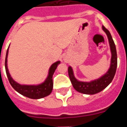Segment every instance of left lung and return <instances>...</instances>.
Instances as JSON below:
<instances>
[{
  "label": "left lung",
  "instance_id": "obj_1",
  "mask_svg": "<svg viewBox=\"0 0 127 127\" xmlns=\"http://www.w3.org/2000/svg\"><path fill=\"white\" fill-rule=\"evenodd\" d=\"M102 30L105 32V33L107 35L109 44H110V48H111V55H112L111 66L106 74H104L99 79H96L95 81H92L89 83L81 82L74 77L72 67L69 66L68 68V76L72 86L76 91L81 93L86 94V95H95L102 91V90L104 89L112 82L116 73L117 66V55L116 46L110 32L104 26H102Z\"/></svg>",
  "mask_w": 127,
  "mask_h": 127
}]
</instances>
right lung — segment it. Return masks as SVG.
<instances>
[{"label":"right lung","instance_id":"obj_1","mask_svg":"<svg viewBox=\"0 0 127 127\" xmlns=\"http://www.w3.org/2000/svg\"><path fill=\"white\" fill-rule=\"evenodd\" d=\"M8 53V48L6 51L5 59V69L8 79L10 84L15 91L21 94L22 95L27 96L28 98L32 99H38L43 98L46 96L49 95L53 91V76L57 68L58 64H59L60 61H57L53 64L49 69L48 75L44 83L38 85H23L18 84L12 79L10 76L7 67V57Z\"/></svg>","mask_w":127,"mask_h":127}]
</instances>
